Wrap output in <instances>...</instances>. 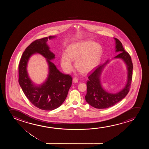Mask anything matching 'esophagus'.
Returning <instances> with one entry per match:
<instances>
[{"instance_id":"34e87169","label":"esophagus","mask_w":149,"mask_h":149,"mask_svg":"<svg viewBox=\"0 0 149 149\" xmlns=\"http://www.w3.org/2000/svg\"><path fill=\"white\" fill-rule=\"evenodd\" d=\"M78 81V79L76 77L73 78V82L74 83H77Z\"/></svg>"}]
</instances>
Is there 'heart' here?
I'll list each match as a JSON object with an SVG mask.
<instances>
[{
    "label": "heart",
    "mask_w": 149,
    "mask_h": 149,
    "mask_svg": "<svg viewBox=\"0 0 149 149\" xmlns=\"http://www.w3.org/2000/svg\"><path fill=\"white\" fill-rule=\"evenodd\" d=\"M102 48L93 41L75 43L68 47L67 53L61 56V63L66 72L71 71L72 60L76 61L75 67L83 74L91 71L97 65L102 54Z\"/></svg>",
    "instance_id": "1"
}]
</instances>
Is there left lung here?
Instances as JSON below:
<instances>
[{"mask_svg":"<svg viewBox=\"0 0 149 149\" xmlns=\"http://www.w3.org/2000/svg\"><path fill=\"white\" fill-rule=\"evenodd\" d=\"M116 40V51L120 53L114 58H121L126 64L128 69V80L126 85L122 90L116 94H111L102 88L100 83V77L106 61L103 65H98L88 73L87 81V93L85 96L86 100L90 105L98 109H105L113 106L126 96L130 88L132 79L133 63L130 55L125 50L122 44L118 39Z\"/></svg>","mask_w":149,"mask_h":149,"instance_id":"left-lung-1","label":"left lung"}]
</instances>
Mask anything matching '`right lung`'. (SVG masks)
<instances>
[{"label": "right lung", "instance_id": "add662e5", "mask_svg": "<svg viewBox=\"0 0 149 149\" xmlns=\"http://www.w3.org/2000/svg\"><path fill=\"white\" fill-rule=\"evenodd\" d=\"M49 36L36 40L25 50L19 65L18 81L23 92L30 102L39 109L53 110L63 104L67 96L72 84V77L69 74L62 73L50 60L55 58L54 53L49 50L46 44ZM41 54L47 58L49 65V75L47 81L41 86H35L29 78L26 64L31 55Z\"/></svg>", "mask_w": 149, "mask_h": 149}]
</instances>
